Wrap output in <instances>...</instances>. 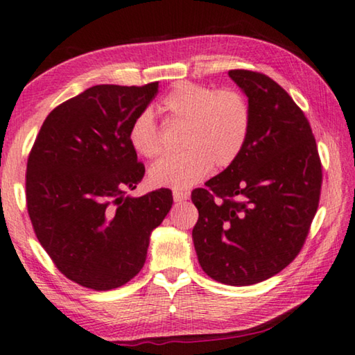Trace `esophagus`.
Instances as JSON below:
<instances>
[{
  "label": "esophagus",
  "instance_id": "1",
  "mask_svg": "<svg viewBox=\"0 0 355 355\" xmlns=\"http://www.w3.org/2000/svg\"><path fill=\"white\" fill-rule=\"evenodd\" d=\"M187 199H189V193H187V191L173 189V200L180 204V202H184Z\"/></svg>",
  "mask_w": 355,
  "mask_h": 355
}]
</instances>
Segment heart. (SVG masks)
Wrapping results in <instances>:
<instances>
[{
  "label": "heart",
  "instance_id": "obj_1",
  "mask_svg": "<svg viewBox=\"0 0 355 355\" xmlns=\"http://www.w3.org/2000/svg\"><path fill=\"white\" fill-rule=\"evenodd\" d=\"M159 109L168 121L184 123L180 145L184 151L162 157L150 168L156 188L188 189L202 182L211 166L227 167L237 159L248 139L251 109L239 92L183 82L162 98ZM139 156L153 159L162 151V137L150 110L140 112L128 131Z\"/></svg>",
  "mask_w": 355,
  "mask_h": 355
}]
</instances>
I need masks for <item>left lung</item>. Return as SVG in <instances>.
I'll list each match as a JSON object with an SVG mask.
<instances>
[{"label": "left lung", "instance_id": "obj_1", "mask_svg": "<svg viewBox=\"0 0 355 355\" xmlns=\"http://www.w3.org/2000/svg\"><path fill=\"white\" fill-rule=\"evenodd\" d=\"M248 98L251 128L232 164L191 193L193 229L208 277L250 286L279 273L305 243L318 211L322 166L306 116L261 72L229 71Z\"/></svg>", "mask_w": 355, "mask_h": 355}]
</instances>
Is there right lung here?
Masks as SVG:
<instances>
[{
	"label": "right lung",
	"instance_id": "1",
	"mask_svg": "<svg viewBox=\"0 0 355 355\" xmlns=\"http://www.w3.org/2000/svg\"><path fill=\"white\" fill-rule=\"evenodd\" d=\"M157 93L96 85L50 112L28 156L26 207L56 268L94 291L126 284L142 270L150 235L172 207L161 188L126 196L145 167L128 140L129 126Z\"/></svg>",
	"mask_w": 355,
	"mask_h": 355
}]
</instances>
